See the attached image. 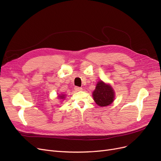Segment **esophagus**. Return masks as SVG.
<instances>
[{"label":"esophagus","mask_w":161,"mask_h":161,"mask_svg":"<svg viewBox=\"0 0 161 161\" xmlns=\"http://www.w3.org/2000/svg\"><path fill=\"white\" fill-rule=\"evenodd\" d=\"M75 90L76 91H80L82 90V88H81V87H79V86H75Z\"/></svg>","instance_id":"obj_1"}]
</instances>
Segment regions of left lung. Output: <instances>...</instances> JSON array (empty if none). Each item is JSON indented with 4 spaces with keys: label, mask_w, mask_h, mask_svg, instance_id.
Masks as SVG:
<instances>
[{
    "label": "left lung",
    "mask_w": 161,
    "mask_h": 161,
    "mask_svg": "<svg viewBox=\"0 0 161 161\" xmlns=\"http://www.w3.org/2000/svg\"><path fill=\"white\" fill-rule=\"evenodd\" d=\"M92 97L98 105L108 106L114 101V91L110 85H106L101 80L97 84L95 90L92 92Z\"/></svg>",
    "instance_id": "left-lung-1"
}]
</instances>
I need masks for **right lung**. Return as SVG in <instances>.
Instances as JSON below:
<instances>
[{"mask_svg":"<svg viewBox=\"0 0 161 161\" xmlns=\"http://www.w3.org/2000/svg\"><path fill=\"white\" fill-rule=\"evenodd\" d=\"M59 97H60V99H62V98H64V95H60Z\"/></svg>","mask_w":161,"mask_h":161,"instance_id":"right-lung-1","label":"right lung"}]
</instances>
